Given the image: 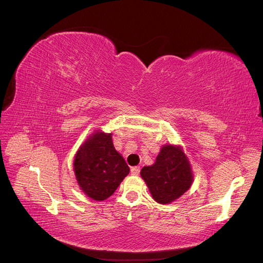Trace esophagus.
I'll return each instance as SVG.
<instances>
[{"instance_id": "esophagus-1", "label": "esophagus", "mask_w": 263, "mask_h": 263, "mask_svg": "<svg viewBox=\"0 0 263 263\" xmlns=\"http://www.w3.org/2000/svg\"><path fill=\"white\" fill-rule=\"evenodd\" d=\"M130 172L133 176H138L139 172H140V168L139 166H133V168L130 169Z\"/></svg>"}]
</instances>
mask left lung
Listing matches in <instances>:
<instances>
[{"mask_svg":"<svg viewBox=\"0 0 263 263\" xmlns=\"http://www.w3.org/2000/svg\"><path fill=\"white\" fill-rule=\"evenodd\" d=\"M141 178L153 195L160 204H169L184 194L193 182L191 164L179 146L165 145L161 148L156 162L144 166Z\"/></svg>","mask_w":263,"mask_h":263,"instance_id":"obj_1","label":"left lung"}]
</instances>
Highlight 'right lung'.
Wrapping results in <instances>:
<instances>
[{"label":"right lung","instance_id":"1","mask_svg":"<svg viewBox=\"0 0 263 263\" xmlns=\"http://www.w3.org/2000/svg\"><path fill=\"white\" fill-rule=\"evenodd\" d=\"M73 170L83 192L94 201H104L129 173V166L115 150L112 134L98 130L78 150Z\"/></svg>","mask_w":263,"mask_h":263}]
</instances>
